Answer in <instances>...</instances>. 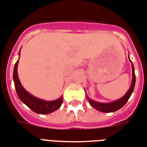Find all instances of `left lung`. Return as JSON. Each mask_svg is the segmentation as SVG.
I'll use <instances>...</instances> for the list:
<instances>
[{"label": "left lung", "instance_id": "1", "mask_svg": "<svg viewBox=\"0 0 147 147\" xmlns=\"http://www.w3.org/2000/svg\"><path fill=\"white\" fill-rule=\"evenodd\" d=\"M130 60V59H129ZM131 62V61L130 60ZM131 67H132V82L130 88L128 90V92H126L124 96L121 98L119 100H116L115 101L110 103H100L95 100H92L91 98L88 97H86L87 100H88V102L90 104V105L94 109H96L98 111L103 113H111L115 112L116 110H119L120 108H122V107L124 106L125 104L127 103L128 100L131 95L133 91H134V86H135V81H136V77H135V74H134V67L133 64L131 63Z\"/></svg>", "mask_w": 147, "mask_h": 147}]
</instances>
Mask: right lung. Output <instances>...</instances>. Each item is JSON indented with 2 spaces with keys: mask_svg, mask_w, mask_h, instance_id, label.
<instances>
[{
  "mask_svg": "<svg viewBox=\"0 0 147 147\" xmlns=\"http://www.w3.org/2000/svg\"><path fill=\"white\" fill-rule=\"evenodd\" d=\"M19 54H20V52H19ZM19 60V59L16 63L14 70H13V80H14L17 94H18L19 99L22 100V102H23L26 106L28 107L32 111L36 113H39V114H48V113H53L58 110L62 104V96L55 100L47 101V100H42V99L33 96L23 88L21 82L19 81L18 72H17Z\"/></svg>",
  "mask_w": 147,
  "mask_h": 147,
  "instance_id": "right-lung-1",
  "label": "right lung"
}]
</instances>
